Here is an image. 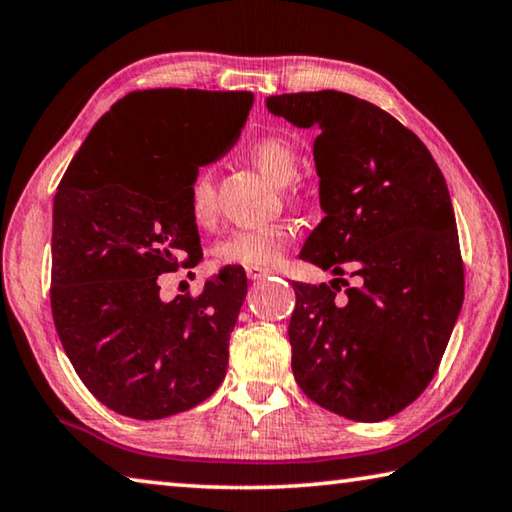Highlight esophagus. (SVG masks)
I'll return each mask as SVG.
<instances>
[{
  "label": "esophagus",
  "mask_w": 512,
  "mask_h": 512,
  "mask_svg": "<svg viewBox=\"0 0 512 512\" xmlns=\"http://www.w3.org/2000/svg\"><path fill=\"white\" fill-rule=\"evenodd\" d=\"M246 275H248V280L257 282V280H262V277H266L268 271H266V268H253V266H248V268H246Z\"/></svg>",
  "instance_id": "34e87169"
}]
</instances>
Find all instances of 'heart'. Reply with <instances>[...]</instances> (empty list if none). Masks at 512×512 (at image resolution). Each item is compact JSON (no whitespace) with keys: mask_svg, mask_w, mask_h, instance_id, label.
Here are the masks:
<instances>
[{"mask_svg":"<svg viewBox=\"0 0 512 512\" xmlns=\"http://www.w3.org/2000/svg\"><path fill=\"white\" fill-rule=\"evenodd\" d=\"M250 158L259 171L277 185H284V192L291 201H300L305 194V185L296 176L298 173V149L289 137L264 135L250 144ZM189 216L196 225L207 228L216 219V189L210 171L203 169L192 178L187 187ZM296 230L287 221H273L264 225L232 230L214 246V259L223 266H253L268 268L275 266L287 253Z\"/></svg>","mask_w":512,"mask_h":512,"instance_id":"heart-1","label":"heart"}]
</instances>
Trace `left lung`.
I'll return each instance as SVG.
<instances>
[{
	"mask_svg": "<svg viewBox=\"0 0 512 512\" xmlns=\"http://www.w3.org/2000/svg\"><path fill=\"white\" fill-rule=\"evenodd\" d=\"M266 103L293 126L318 131L325 219L300 257L339 275L318 287L293 282V377L327 411L386 420L429 386L463 305L443 171L418 135L352 94L296 92ZM348 272L354 285L342 280Z\"/></svg>",
	"mask_w": 512,
	"mask_h": 512,
	"instance_id": "1",
	"label": "left lung"
}]
</instances>
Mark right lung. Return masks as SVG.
Returning <instances> with one entry per match:
<instances>
[{"mask_svg":"<svg viewBox=\"0 0 512 512\" xmlns=\"http://www.w3.org/2000/svg\"><path fill=\"white\" fill-rule=\"evenodd\" d=\"M253 92L155 88L119 99L54 198L51 314L67 359L108 409L160 420L207 400L228 370L248 282L225 266L198 296L160 298L203 257L187 187L239 140Z\"/></svg>","mask_w":512,"mask_h":512,"instance_id":"add662e5","label":"right lung"}]
</instances>
